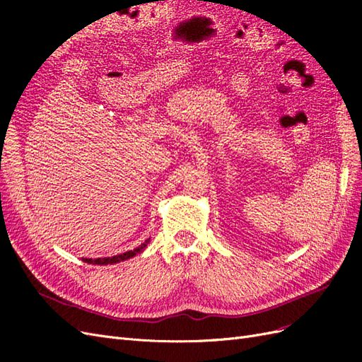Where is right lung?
<instances>
[{"instance_id": "add662e5", "label": "right lung", "mask_w": 362, "mask_h": 362, "mask_svg": "<svg viewBox=\"0 0 362 362\" xmlns=\"http://www.w3.org/2000/svg\"><path fill=\"white\" fill-rule=\"evenodd\" d=\"M149 240H145V243H141L139 247L133 249V250H128V252H124V254H119V255H115V257H105V258H96V259H92V258H83L84 262H89V264H98V266H107V264H116V262H120V261H125V259H129L136 257L137 254H140V252H144L145 247L148 246Z\"/></svg>"}]
</instances>
